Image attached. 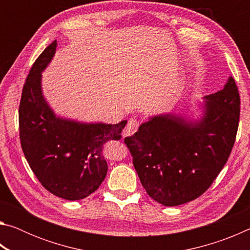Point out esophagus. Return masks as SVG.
I'll return each instance as SVG.
<instances>
[{"label":"esophagus","instance_id":"1","mask_svg":"<svg viewBox=\"0 0 250 250\" xmlns=\"http://www.w3.org/2000/svg\"><path fill=\"white\" fill-rule=\"evenodd\" d=\"M139 121L135 119H130L128 121V125H125V128L124 129V137H129V135L135 133L139 129Z\"/></svg>","mask_w":250,"mask_h":250}]
</instances>
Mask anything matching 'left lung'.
Listing matches in <instances>:
<instances>
[{
    "label": "left lung",
    "mask_w": 250,
    "mask_h": 250,
    "mask_svg": "<svg viewBox=\"0 0 250 250\" xmlns=\"http://www.w3.org/2000/svg\"><path fill=\"white\" fill-rule=\"evenodd\" d=\"M202 116L174 112L150 117L125 139L142 186L155 202L177 206L201 196L225 166L238 129L240 99L229 77L204 97Z\"/></svg>",
    "instance_id": "1"
}]
</instances>
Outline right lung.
<instances>
[{
	"label": "right lung",
	"mask_w": 250,
	"mask_h": 250,
	"mask_svg": "<svg viewBox=\"0 0 250 250\" xmlns=\"http://www.w3.org/2000/svg\"><path fill=\"white\" fill-rule=\"evenodd\" d=\"M57 41L32 66L20 103L21 146L41 184L54 195L77 201L94 193L107 175L103 153L110 140H119L126 125L86 124L57 117L42 89V73L56 53Z\"/></svg>",
	"instance_id": "1"
}]
</instances>
